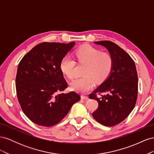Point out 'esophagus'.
I'll return each instance as SVG.
<instances>
[{
  "label": "esophagus",
  "mask_w": 154,
  "mask_h": 154,
  "mask_svg": "<svg viewBox=\"0 0 154 154\" xmlns=\"http://www.w3.org/2000/svg\"><path fill=\"white\" fill-rule=\"evenodd\" d=\"M81 99L82 100H87L88 99V97L87 96H83V95H82V96H81Z\"/></svg>",
  "instance_id": "obj_1"
}]
</instances>
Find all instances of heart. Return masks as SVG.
<instances>
[{
  "instance_id": "1",
  "label": "heart",
  "mask_w": 154,
  "mask_h": 154,
  "mask_svg": "<svg viewBox=\"0 0 154 154\" xmlns=\"http://www.w3.org/2000/svg\"><path fill=\"white\" fill-rule=\"evenodd\" d=\"M80 63L87 65L82 78H76L71 83L72 89L78 92L86 93L92 89L94 81L103 82L109 76L114 66L112 56L89 45H83L75 52ZM62 71L70 79L76 76V62L71 56L66 55L60 62Z\"/></svg>"
}]
</instances>
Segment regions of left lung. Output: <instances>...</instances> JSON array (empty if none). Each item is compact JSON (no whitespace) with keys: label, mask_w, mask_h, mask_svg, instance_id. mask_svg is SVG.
Masks as SVG:
<instances>
[{"label":"left lung","mask_w":154,"mask_h":154,"mask_svg":"<svg viewBox=\"0 0 154 154\" xmlns=\"http://www.w3.org/2000/svg\"><path fill=\"white\" fill-rule=\"evenodd\" d=\"M104 46L114 60V66L109 77L89 94L90 99L98 102V108L92 113L97 122L112 127L122 122L136 103L138 79L136 65L130 55L110 41L94 42ZM107 94L98 99L96 93Z\"/></svg>","instance_id":"1"}]
</instances>
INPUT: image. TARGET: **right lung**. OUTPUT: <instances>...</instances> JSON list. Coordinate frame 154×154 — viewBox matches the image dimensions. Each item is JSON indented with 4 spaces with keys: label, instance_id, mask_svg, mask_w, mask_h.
<instances>
[{
    "label": "right lung",
    "instance_id": "obj_1",
    "mask_svg": "<svg viewBox=\"0 0 154 154\" xmlns=\"http://www.w3.org/2000/svg\"><path fill=\"white\" fill-rule=\"evenodd\" d=\"M75 42H42L29 51L18 64L16 76L18 100L31 122L51 127L66 116L80 100L75 92L65 94L67 87L60 62Z\"/></svg>",
    "mask_w": 154,
    "mask_h": 154
}]
</instances>
